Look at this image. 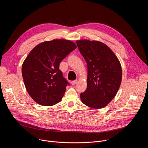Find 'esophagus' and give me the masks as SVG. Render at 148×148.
<instances>
[{
  "mask_svg": "<svg viewBox=\"0 0 148 148\" xmlns=\"http://www.w3.org/2000/svg\"><path fill=\"white\" fill-rule=\"evenodd\" d=\"M77 83V80H74V81L71 82V84H72V85H74V84H75Z\"/></svg>",
  "mask_w": 148,
  "mask_h": 148,
  "instance_id": "34e87169",
  "label": "esophagus"
}]
</instances>
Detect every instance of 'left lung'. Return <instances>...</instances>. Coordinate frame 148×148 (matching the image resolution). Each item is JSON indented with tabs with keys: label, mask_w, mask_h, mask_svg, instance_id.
<instances>
[{
	"label": "left lung",
	"mask_w": 148,
	"mask_h": 148,
	"mask_svg": "<svg viewBox=\"0 0 148 148\" xmlns=\"http://www.w3.org/2000/svg\"><path fill=\"white\" fill-rule=\"evenodd\" d=\"M76 44L88 66L87 89L80 94L82 101L90 108H102L114 98L120 87V62L102 42L82 40Z\"/></svg>",
	"instance_id": "1"
}]
</instances>
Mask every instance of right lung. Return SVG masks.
Returning a JSON list of instances; mask_svg holds the SVG:
<instances>
[{"instance_id": "1", "label": "right lung", "mask_w": 148, "mask_h": 148, "mask_svg": "<svg viewBox=\"0 0 148 148\" xmlns=\"http://www.w3.org/2000/svg\"><path fill=\"white\" fill-rule=\"evenodd\" d=\"M76 47L73 42L61 39L44 41L30 51L21 73L28 94L36 103L51 106L60 101L69 83L59 64Z\"/></svg>"}]
</instances>
